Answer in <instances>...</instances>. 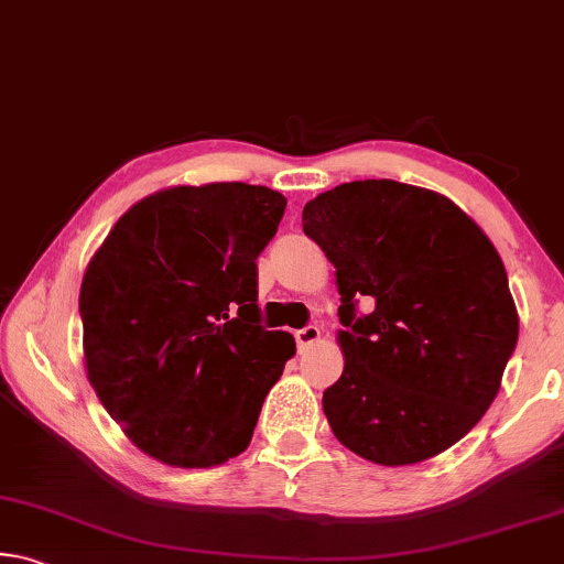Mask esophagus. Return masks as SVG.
<instances>
[{"instance_id": "1", "label": "esophagus", "mask_w": 564, "mask_h": 564, "mask_svg": "<svg viewBox=\"0 0 564 564\" xmlns=\"http://www.w3.org/2000/svg\"><path fill=\"white\" fill-rule=\"evenodd\" d=\"M321 338V328L318 326H305L301 330H295V343H299V348H308L313 346Z\"/></svg>"}]
</instances>
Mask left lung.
Instances as JSON below:
<instances>
[{
  "mask_svg": "<svg viewBox=\"0 0 564 564\" xmlns=\"http://www.w3.org/2000/svg\"><path fill=\"white\" fill-rule=\"evenodd\" d=\"M303 231L336 265L340 293L346 368L323 393L333 433L378 465L447 451L490 408L518 346L490 238L451 198L390 178L316 196Z\"/></svg>",
  "mask_w": 564,
  "mask_h": 564,
  "instance_id": "obj_1",
  "label": "left lung"
}]
</instances>
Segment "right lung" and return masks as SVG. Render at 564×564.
I'll return each instance as SVG.
<instances>
[{
  "label": "right lung",
  "instance_id": "right-lung-1",
  "mask_svg": "<svg viewBox=\"0 0 564 564\" xmlns=\"http://www.w3.org/2000/svg\"><path fill=\"white\" fill-rule=\"evenodd\" d=\"M285 198L226 181L133 204L87 265L79 293L89 383L129 441L176 467L243 453L295 352L265 330L259 259Z\"/></svg>",
  "mask_w": 564,
  "mask_h": 564
}]
</instances>
